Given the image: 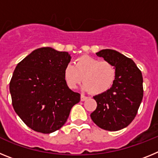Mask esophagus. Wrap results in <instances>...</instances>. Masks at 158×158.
Masks as SVG:
<instances>
[{
	"instance_id": "obj_1",
	"label": "esophagus",
	"mask_w": 158,
	"mask_h": 158,
	"mask_svg": "<svg viewBox=\"0 0 158 158\" xmlns=\"http://www.w3.org/2000/svg\"><path fill=\"white\" fill-rule=\"evenodd\" d=\"M87 99L88 96H85V95H81V101H85V100H87Z\"/></svg>"
}]
</instances>
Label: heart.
Returning <instances> with one entry per match:
<instances>
[{
	"label": "heart",
	"mask_w": 158,
	"mask_h": 158,
	"mask_svg": "<svg viewBox=\"0 0 158 158\" xmlns=\"http://www.w3.org/2000/svg\"><path fill=\"white\" fill-rule=\"evenodd\" d=\"M63 77L69 89H77L83 78L84 89L98 95L111 89L115 80L116 69L109 62L82 55L74 60V65L70 63L65 65Z\"/></svg>",
	"instance_id": "1"
}]
</instances>
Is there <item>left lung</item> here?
I'll return each instance as SVG.
<instances>
[{
	"mask_svg": "<svg viewBox=\"0 0 158 158\" xmlns=\"http://www.w3.org/2000/svg\"><path fill=\"white\" fill-rule=\"evenodd\" d=\"M96 55L114 65L116 77L109 90L93 96L97 107L90 116L101 129L119 131L133 121L142 100V72L133 60L114 50H102Z\"/></svg>",
	"mask_w": 158,
	"mask_h": 158,
	"instance_id": "1",
	"label": "left lung"
}]
</instances>
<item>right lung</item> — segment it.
<instances>
[{"instance_id":"1","label":"right lung","mask_w":158,"mask_h":158,"mask_svg":"<svg viewBox=\"0 0 158 158\" xmlns=\"http://www.w3.org/2000/svg\"><path fill=\"white\" fill-rule=\"evenodd\" d=\"M70 54L51 47L32 51L14 70L9 84L16 113L33 131L50 134L66 122L81 95L67 86L63 77Z\"/></svg>"}]
</instances>
